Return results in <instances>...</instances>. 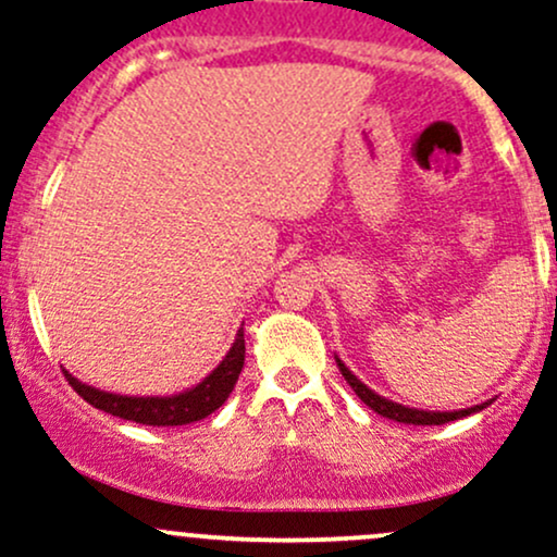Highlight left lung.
Segmentation results:
<instances>
[{
  "label": "left lung",
  "instance_id": "1",
  "mask_svg": "<svg viewBox=\"0 0 557 557\" xmlns=\"http://www.w3.org/2000/svg\"><path fill=\"white\" fill-rule=\"evenodd\" d=\"M336 366H338V371H342V376L347 379V384L355 389V395L360 397V400L366 403V406L371 408V411L382 413V417L392 419V421H403V424H448V421L461 419V417H470V413H478V411H483L485 406H491V403H480V406L461 408V411H419V408L400 406V403L386 400V397L376 395V392H373L371 386L362 384L360 379H357L355 373L349 371V368L344 366L342 360H338V355H336Z\"/></svg>",
  "mask_w": 557,
  "mask_h": 557
}]
</instances>
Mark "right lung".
<instances>
[{"instance_id":"add662e5","label":"right lung","mask_w":557,"mask_h":557,"mask_svg":"<svg viewBox=\"0 0 557 557\" xmlns=\"http://www.w3.org/2000/svg\"><path fill=\"white\" fill-rule=\"evenodd\" d=\"M243 362L245 333L243 327H239L224 360H221L200 384L189 386V389L184 392H175V395H116V392L98 389V386L79 382V379L72 376L66 368H63V373H66L69 384L79 392V397H85V400L90 403V406H96L98 411L136 421V424L181 426L210 417L215 408L224 406L226 397L232 395L234 384H237Z\"/></svg>"}]
</instances>
